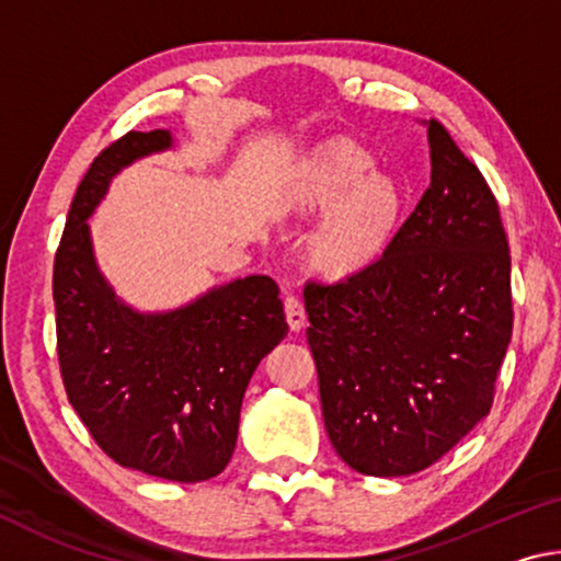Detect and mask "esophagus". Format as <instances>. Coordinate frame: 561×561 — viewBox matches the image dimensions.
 Returning <instances> with one entry per match:
<instances>
[{
    "label": "esophagus",
    "instance_id": "1",
    "mask_svg": "<svg viewBox=\"0 0 561 561\" xmlns=\"http://www.w3.org/2000/svg\"><path fill=\"white\" fill-rule=\"evenodd\" d=\"M284 314H287L291 331H299L307 324V311H304V304L294 294H287V299H284Z\"/></svg>",
    "mask_w": 561,
    "mask_h": 561
}]
</instances>
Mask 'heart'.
Here are the masks:
<instances>
[{"instance_id": "b5f03b06", "label": "heart", "mask_w": 561, "mask_h": 561, "mask_svg": "<svg viewBox=\"0 0 561 561\" xmlns=\"http://www.w3.org/2000/svg\"><path fill=\"white\" fill-rule=\"evenodd\" d=\"M405 190L374 170V158L351 140H329L299 160L284 187L294 215H327L314 232V257L336 274L358 272L381 257L401 222Z\"/></svg>"}]
</instances>
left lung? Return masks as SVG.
I'll return each mask as SVG.
<instances>
[{"label": "left lung", "mask_w": 561, "mask_h": 561, "mask_svg": "<svg viewBox=\"0 0 561 561\" xmlns=\"http://www.w3.org/2000/svg\"><path fill=\"white\" fill-rule=\"evenodd\" d=\"M428 144L431 185L381 257L304 287L329 440L371 478L421 472L455 448L490 413L512 339L495 195L433 118Z\"/></svg>", "instance_id": "8db88e82"}]
</instances>
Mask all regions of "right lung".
<instances>
[{
  "instance_id": "right-lung-1",
  "label": "right lung",
  "mask_w": 561,
  "mask_h": 561,
  "mask_svg": "<svg viewBox=\"0 0 561 561\" xmlns=\"http://www.w3.org/2000/svg\"><path fill=\"white\" fill-rule=\"evenodd\" d=\"M170 146V130H130L83 175L54 260L56 344L69 403L111 460L203 482L230 462L247 383L289 327L264 274L156 314L121 301L101 274L87 220L113 175Z\"/></svg>"
}]
</instances>
